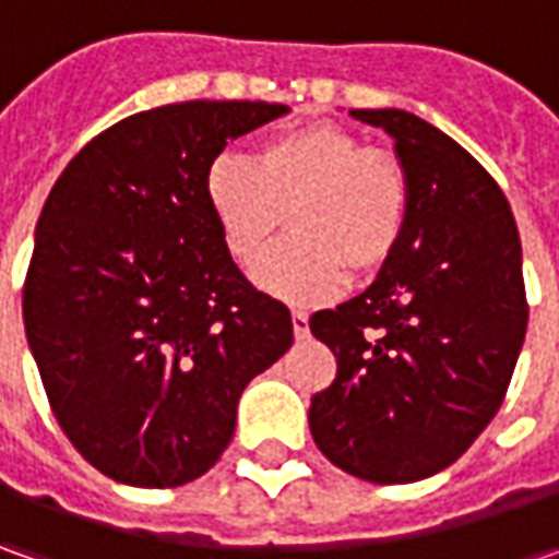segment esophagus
Listing matches in <instances>:
<instances>
[{
    "instance_id": "esophagus-1",
    "label": "esophagus",
    "mask_w": 559,
    "mask_h": 559,
    "mask_svg": "<svg viewBox=\"0 0 559 559\" xmlns=\"http://www.w3.org/2000/svg\"><path fill=\"white\" fill-rule=\"evenodd\" d=\"M308 320H311V317H308V311H305V308H292V330H295V335H298V338L311 333Z\"/></svg>"
}]
</instances>
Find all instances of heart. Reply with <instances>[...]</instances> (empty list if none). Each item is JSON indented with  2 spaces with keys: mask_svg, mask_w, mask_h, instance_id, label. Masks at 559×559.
<instances>
[{
  "mask_svg": "<svg viewBox=\"0 0 559 559\" xmlns=\"http://www.w3.org/2000/svg\"><path fill=\"white\" fill-rule=\"evenodd\" d=\"M204 202L242 267L267 251L289 211L292 236L254 267V283L276 298L308 301L338 289L345 267L370 273L395 251L407 177L395 155L364 148L345 127L301 123L258 142L248 158H217Z\"/></svg>",
  "mask_w": 559,
  "mask_h": 559,
  "instance_id": "obj_1",
  "label": "heart"
}]
</instances>
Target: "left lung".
<instances>
[{"label": "left lung", "mask_w": 559, "mask_h": 559, "mask_svg": "<svg viewBox=\"0 0 559 559\" xmlns=\"http://www.w3.org/2000/svg\"><path fill=\"white\" fill-rule=\"evenodd\" d=\"M352 118L395 140L407 217L373 286L311 317L338 367L308 419L338 469L417 483L457 461L504 401L528 323L523 248L501 186L451 136L401 108Z\"/></svg>", "instance_id": "left-lung-1"}]
</instances>
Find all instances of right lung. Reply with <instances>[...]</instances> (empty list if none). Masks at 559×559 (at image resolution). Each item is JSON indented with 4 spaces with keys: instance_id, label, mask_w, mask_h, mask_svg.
Returning <instances> with one entry per match:
<instances>
[{
    "instance_id": "1",
    "label": "right lung",
    "mask_w": 559,
    "mask_h": 559,
    "mask_svg": "<svg viewBox=\"0 0 559 559\" xmlns=\"http://www.w3.org/2000/svg\"><path fill=\"white\" fill-rule=\"evenodd\" d=\"M270 102H177L86 142L43 204L24 330L52 414L108 479L174 488L236 432L246 385L289 352V308L233 264L204 202L226 142Z\"/></svg>"
}]
</instances>
